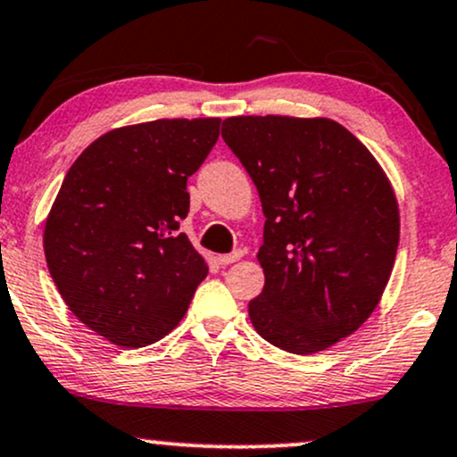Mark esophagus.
<instances>
[{
    "label": "esophagus",
    "mask_w": 457,
    "mask_h": 457,
    "mask_svg": "<svg viewBox=\"0 0 457 457\" xmlns=\"http://www.w3.org/2000/svg\"><path fill=\"white\" fill-rule=\"evenodd\" d=\"M241 256H244V250H235L233 254H220L216 261L218 264H233L235 261H239Z\"/></svg>",
    "instance_id": "1"
}]
</instances>
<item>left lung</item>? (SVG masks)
<instances>
[{
	"instance_id": "obj_1",
	"label": "left lung",
	"mask_w": 457,
	"mask_h": 457,
	"mask_svg": "<svg viewBox=\"0 0 457 457\" xmlns=\"http://www.w3.org/2000/svg\"><path fill=\"white\" fill-rule=\"evenodd\" d=\"M222 137L267 218L252 324L284 352H324L370 318L390 281L401 235L390 178L330 118L230 116Z\"/></svg>"
}]
</instances>
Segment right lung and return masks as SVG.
<instances>
[{"instance_id": "right-lung-1", "label": "right lung", "mask_w": 457, "mask_h": 457, "mask_svg": "<svg viewBox=\"0 0 457 457\" xmlns=\"http://www.w3.org/2000/svg\"><path fill=\"white\" fill-rule=\"evenodd\" d=\"M220 118H161L112 129L78 156L44 227L50 278L84 326L118 347L169 335L207 262L184 233L188 179Z\"/></svg>"}]
</instances>
